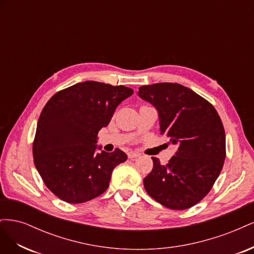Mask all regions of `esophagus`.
I'll use <instances>...</instances> for the list:
<instances>
[{
	"label": "esophagus",
	"mask_w": 254,
	"mask_h": 254,
	"mask_svg": "<svg viewBox=\"0 0 254 254\" xmlns=\"http://www.w3.org/2000/svg\"><path fill=\"white\" fill-rule=\"evenodd\" d=\"M140 156V153H137V152H134V151H129L128 152V158L129 159H133V158H137Z\"/></svg>",
	"instance_id": "esophagus-1"
}]
</instances>
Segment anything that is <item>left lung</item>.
Here are the masks:
<instances>
[{
  "instance_id": "obj_1",
  "label": "left lung",
  "mask_w": 254,
  "mask_h": 254,
  "mask_svg": "<svg viewBox=\"0 0 254 254\" xmlns=\"http://www.w3.org/2000/svg\"><path fill=\"white\" fill-rule=\"evenodd\" d=\"M139 95L158 111L160 133L178 149L166 165L152 157L143 183L148 195L172 210H186L209 193L224 166L226 134L214 107L179 83L142 86Z\"/></svg>"
}]
</instances>
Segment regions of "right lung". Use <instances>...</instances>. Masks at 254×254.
Returning <instances> with one entry per match:
<instances>
[{
    "mask_svg": "<svg viewBox=\"0 0 254 254\" xmlns=\"http://www.w3.org/2000/svg\"><path fill=\"white\" fill-rule=\"evenodd\" d=\"M124 86L88 80L53 95L38 120L34 162L51 191L68 203L91 200L108 189L112 171L125 162L121 149L97 146V133L117 107L131 96Z\"/></svg>",
    "mask_w": 254,
    "mask_h": 254,
    "instance_id": "right-lung-1",
    "label": "right lung"
}]
</instances>
